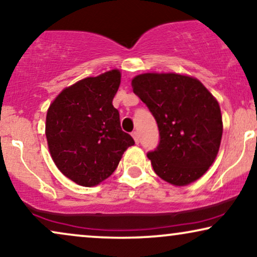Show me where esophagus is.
<instances>
[{"label": "esophagus", "mask_w": 257, "mask_h": 257, "mask_svg": "<svg viewBox=\"0 0 257 257\" xmlns=\"http://www.w3.org/2000/svg\"><path fill=\"white\" fill-rule=\"evenodd\" d=\"M132 137H133V139H135V142H136V144H139V135H138V132H132Z\"/></svg>", "instance_id": "34e87169"}]
</instances>
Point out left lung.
<instances>
[{
	"label": "left lung",
	"mask_w": 257,
	"mask_h": 257,
	"mask_svg": "<svg viewBox=\"0 0 257 257\" xmlns=\"http://www.w3.org/2000/svg\"><path fill=\"white\" fill-rule=\"evenodd\" d=\"M159 130V144L148 153L155 172L173 185H188L217 156L223 124L219 105L199 80L176 73H145L132 80Z\"/></svg>",
	"instance_id": "1"
}]
</instances>
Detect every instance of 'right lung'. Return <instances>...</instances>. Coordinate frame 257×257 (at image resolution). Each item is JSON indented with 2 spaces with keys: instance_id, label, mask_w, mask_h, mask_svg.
Here are the masks:
<instances>
[{
  "instance_id": "1",
  "label": "right lung",
  "mask_w": 257,
  "mask_h": 257,
  "mask_svg": "<svg viewBox=\"0 0 257 257\" xmlns=\"http://www.w3.org/2000/svg\"><path fill=\"white\" fill-rule=\"evenodd\" d=\"M120 78V72L112 69L82 79L63 89L49 106V152L60 171L76 184L94 186L108 178L126 149L135 145L112 105Z\"/></svg>"
}]
</instances>
